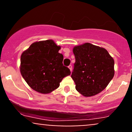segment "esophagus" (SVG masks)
<instances>
[{"label": "esophagus", "instance_id": "esophagus-1", "mask_svg": "<svg viewBox=\"0 0 132 132\" xmlns=\"http://www.w3.org/2000/svg\"><path fill=\"white\" fill-rule=\"evenodd\" d=\"M68 68H69V69H70L71 71H72V66H71V65H69V66H68Z\"/></svg>", "mask_w": 132, "mask_h": 132}]
</instances>
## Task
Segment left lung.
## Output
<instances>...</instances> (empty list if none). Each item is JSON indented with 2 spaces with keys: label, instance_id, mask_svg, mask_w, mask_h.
<instances>
[{
  "label": "left lung",
  "instance_id": "8db88e82",
  "mask_svg": "<svg viewBox=\"0 0 132 132\" xmlns=\"http://www.w3.org/2000/svg\"><path fill=\"white\" fill-rule=\"evenodd\" d=\"M76 62L71 75L76 89L84 97L98 94L115 74L114 60L105 48L85 43L72 49Z\"/></svg>",
  "mask_w": 132,
  "mask_h": 132
}]
</instances>
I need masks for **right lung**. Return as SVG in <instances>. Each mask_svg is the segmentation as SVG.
Returning a JSON list of instances; mask_svg holds the SVG:
<instances>
[{
    "mask_svg": "<svg viewBox=\"0 0 132 132\" xmlns=\"http://www.w3.org/2000/svg\"><path fill=\"white\" fill-rule=\"evenodd\" d=\"M61 47L53 40L34 42L21 54L20 71L28 85L41 94H49L60 86L71 71L63 64Z\"/></svg>",
    "mask_w": 132,
    "mask_h": 132,
    "instance_id": "right-lung-1",
    "label": "right lung"
}]
</instances>
